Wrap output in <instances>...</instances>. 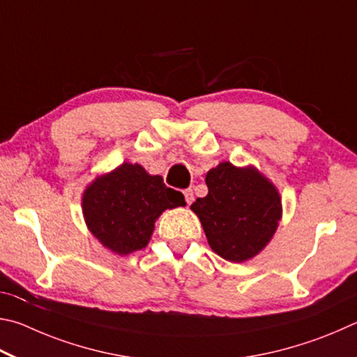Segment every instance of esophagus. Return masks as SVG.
Returning a JSON list of instances; mask_svg holds the SVG:
<instances>
[{"instance_id": "34e87169", "label": "esophagus", "mask_w": 357, "mask_h": 357, "mask_svg": "<svg viewBox=\"0 0 357 357\" xmlns=\"http://www.w3.org/2000/svg\"><path fill=\"white\" fill-rule=\"evenodd\" d=\"M185 201L188 205H191L192 201H195V195H192V190H185Z\"/></svg>"}]
</instances>
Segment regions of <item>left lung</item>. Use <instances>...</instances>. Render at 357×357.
I'll return each instance as SVG.
<instances>
[{
    "mask_svg": "<svg viewBox=\"0 0 357 357\" xmlns=\"http://www.w3.org/2000/svg\"><path fill=\"white\" fill-rule=\"evenodd\" d=\"M208 195L196 199L199 216L213 251L229 261H246L264 249L282 216L279 191L254 166L224 161L205 177Z\"/></svg>",
    "mask_w": 357,
    "mask_h": 357,
    "instance_id": "left-lung-1",
    "label": "left lung"
}]
</instances>
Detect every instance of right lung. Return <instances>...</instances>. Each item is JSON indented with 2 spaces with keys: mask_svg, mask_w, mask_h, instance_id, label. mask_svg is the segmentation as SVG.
Segmentation results:
<instances>
[{
  "mask_svg": "<svg viewBox=\"0 0 357 357\" xmlns=\"http://www.w3.org/2000/svg\"><path fill=\"white\" fill-rule=\"evenodd\" d=\"M183 205L182 192L167 188L160 175H150L131 162L100 175L83 195L87 229L119 255L146 248L162 211Z\"/></svg>",
  "mask_w": 357,
  "mask_h": 357,
  "instance_id": "1",
  "label": "right lung"
}]
</instances>
